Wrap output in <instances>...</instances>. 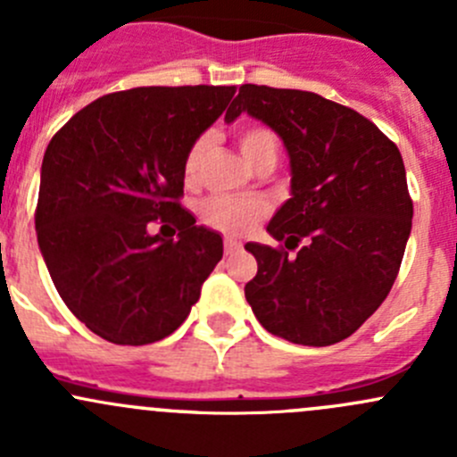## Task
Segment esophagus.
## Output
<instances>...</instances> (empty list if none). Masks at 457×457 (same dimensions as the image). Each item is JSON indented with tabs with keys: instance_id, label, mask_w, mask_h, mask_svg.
<instances>
[{
	"instance_id": "esophagus-1",
	"label": "esophagus",
	"mask_w": 457,
	"mask_h": 457,
	"mask_svg": "<svg viewBox=\"0 0 457 457\" xmlns=\"http://www.w3.org/2000/svg\"><path fill=\"white\" fill-rule=\"evenodd\" d=\"M238 250H241V243L234 241V238H225V254L232 256V254H237Z\"/></svg>"
}]
</instances>
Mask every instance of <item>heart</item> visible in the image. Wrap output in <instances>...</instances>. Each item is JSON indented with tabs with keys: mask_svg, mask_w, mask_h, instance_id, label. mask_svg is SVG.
Segmentation results:
<instances>
[{
	"mask_svg": "<svg viewBox=\"0 0 457 457\" xmlns=\"http://www.w3.org/2000/svg\"><path fill=\"white\" fill-rule=\"evenodd\" d=\"M238 147L252 168L261 165H276L280 154V143L274 130L267 126H247L237 135ZM210 150V135H201L190 145L186 161H183V181L187 186H196L201 177L203 161ZM270 214V205L262 199L254 196H210L201 203L199 216L207 228L216 229L228 237H243L250 229H254L265 216Z\"/></svg>",
	"mask_w": 457,
	"mask_h": 457,
	"instance_id": "b5f03b06",
	"label": "heart"
}]
</instances>
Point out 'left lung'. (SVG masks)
Wrapping results in <instances>:
<instances>
[{
  "instance_id": "8db88e82",
  "label": "left lung",
  "mask_w": 457,
  "mask_h": 457,
  "mask_svg": "<svg viewBox=\"0 0 457 457\" xmlns=\"http://www.w3.org/2000/svg\"><path fill=\"white\" fill-rule=\"evenodd\" d=\"M241 112L278 132L292 163V199L267 225L280 247L247 243L258 262L245 285L270 334L307 347L349 338L389 294L411 234L413 201L398 145L356 110L316 92L243 84Z\"/></svg>"
}]
</instances>
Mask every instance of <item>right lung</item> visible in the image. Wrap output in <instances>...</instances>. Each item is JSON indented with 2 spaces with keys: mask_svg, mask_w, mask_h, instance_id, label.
<instances>
[{
  "mask_svg": "<svg viewBox=\"0 0 457 457\" xmlns=\"http://www.w3.org/2000/svg\"><path fill=\"white\" fill-rule=\"evenodd\" d=\"M234 92H112L46 147L35 210L41 256L68 310L108 343L137 347L179 329L223 258V238L183 210V161ZM154 220L172 222L178 238L152 237Z\"/></svg>",
  "mask_w": 457,
  "mask_h": 457,
  "instance_id": "right-lung-1",
  "label": "right lung"
}]
</instances>
